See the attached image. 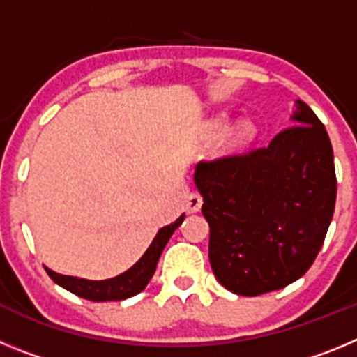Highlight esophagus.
Returning <instances> with one entry per match:
<instances>
[{"instance_id": "obj_1", "label": "esophagus", "mask_w": 357, "mask_h": 357, "mask_svg": "<svg viewBox=\"0 0 357 357\" xmlns=\"http://www.w3.org/2000/svg\"><path fill=\"white\" fill-rule=\"evenodd\" d=\"M202 207V197L198 193H189L184 200V211L188 214L198 213Z\"/></svg>"}]
</instances>
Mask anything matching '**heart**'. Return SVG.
<instances>
[{
	"label": "heart",
	"instance_id": "b5f03b06",
	"mask_svg": "<svg viewBox=\"0 0 357 357\" xmlns=\"http://www.w3.org/2000/svg\"><path fill=\"white\" fill-rule=\"evenodd\" d=\"M225 127V121L223 119H216V121L211 125L213 128V134H218V132H222V128ZM257 134V128H255V123L252 119H241V121L232 128L229 135V141L232 146H241V144H247L250 143L252 139L255 137Z\"/></svg>",
	"mask_w": 357,
	"mask_h": 357
}]
</instances>
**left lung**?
Listing matches in <instances>:
<instances>
[{"label":"left lung","instance_id":"8db88e82","mask_svg":"<svg viewBox=\"0 0 357 357\" xmlns=\"http://www.w3.org/2000/svg\"><path fill=\"white\" fill-rule=\"evenodd\" d=\"M296 125L268 146L204 160L195 184L209 223V261L229 291L257 296L301 279L317 259L336 204L324 123L296 102Z\"/></svg>","mask_w":357,"mask_h":357}]
</instances>
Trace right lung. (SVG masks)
Returning <instances> with one entry per match:
<instances>
[{
	"label": "right lung",
	"mask_w": 357,
	"mask_h": 357,
	"mask_svg": "<svg viewBox=\"0 0 357 357\" xmlns=\"http://www.w3.org/2000/svg\"><path fill=\"white\" fill-rule=\"evenodd\" d=\"M184 216L185 214H182L175 223H169V225L162 227V229L157 232L155 238H153V241H151V245L148 247V250L144 252L143 257H141L134 266L128 268L127 272L121 273V275L112 277V279L107 280H87L78 279V277L61 275V273H55L53 270H50V268H46V272L52 277L53 282H56V284L62 286V288L68 289V291L75 293L77 296L87 298V301H125L128 296L137 295V293H141L146 288L151 275L155 273L157 263H159V257L160 254H162L164 247H166V243L169 241V238H172V234L175 232L176 227L181 225Z\"/></svg>",
	"instance_id": "obj_1"
}]
</instances>
